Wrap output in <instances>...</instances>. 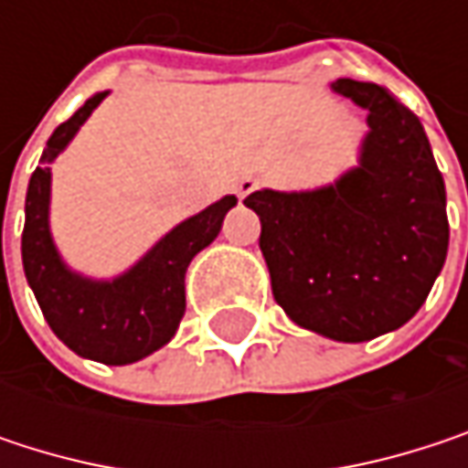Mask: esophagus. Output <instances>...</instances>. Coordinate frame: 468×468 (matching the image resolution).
<instances>
[{
	"label": "esophagus",
	"instance_id": "34e87169",
	"mask_svg": "<svg viewBox=\"0 0 468 468\" xmlns=\"http://www.w3.org/2000/svg\"><path fill=\"white\" fill-rule=\"evenodd\" d=\"M257 189V181L254 178H243L240 184H238V197H246V195H251Z\"/></svg>",
	"mask_w": 468,
	"mask_h": 468
}]
</instances>
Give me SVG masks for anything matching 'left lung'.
I'll return each mask as SVG.
<instances>
[{
    "label": "left lung",
    "mask_w": 468,
    "mask_h": 468,
    "mask_svg": "<svg viewBox=\"0 0 468 468\" xmlns=\"http://www.w3.org/2000/svg\"><path fill=\"white\" fill-rule=\"evenodd\" d=\"M368 111L360 167L317 192H251L271 290L287 317L335 341H368L410 323L450 243L444 178L420 119L388 89L338 78Z\"/></svg>",
    "instance_id": "left-lung-1"
}]
</instances>
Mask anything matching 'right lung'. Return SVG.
<instances>
[{"label":"right lung","instance_id":"1","mask_svg":"<svg viewBox=\"0 0 468 468\" xmlns=\"http://www.w3.org/2000/svg\"><path fill=\"white\" fill-rule=\"evenodd\" d=\"M105 100L94 94L72 113L64 124L53 130L43 151V167L29 178L27 189V222L21 235L24 273L35 298L43 309L50 330L80 357L127 366L154 349L165 346L184 317L186 295L184 276L192 257L206 249L233 208L235 195L222 197L197 217L181 222L165 235L141 262L116 282H86L69 273L48 233V197H50V162L72 141L78 127L91 116V111Z\"/></svg>","mask_w":468,"mask_h":468}]
</instances>
